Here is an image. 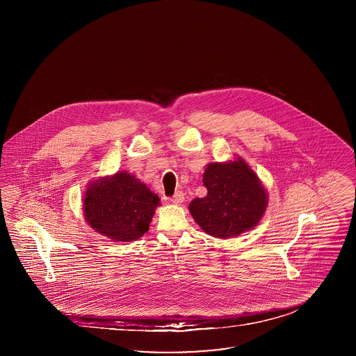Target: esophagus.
<instances>
[{
  "mask_svg": "<svg viewBox=\"0 0 356 356\" xmlns=\"http://www.w3.org/2000/svg\"><path fill=\"white\" fill-rule=\"evenodd\" d=\"M170 202L173 204H181L184 202V193L181 191H177L172 197H170Z\"/></svg>",
  "mask_w": 356,
  "mask_h": 356,
  "instance_id": "esophagus-1",
  "label": "esophagus"
}]
</instances>
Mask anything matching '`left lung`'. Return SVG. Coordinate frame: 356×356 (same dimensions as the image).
Returning <instances> with one entry per match:
<instances>
[{"label":"left lung","mask_w":356,"mask_h":356,"mask_svg":"<svg viewBox=\"0 0 356 356\" xmlns=\"http://www.w3.org/2000/svg\"><path fill=\"white\" fill-rule=\"evenodd\" d=\"M208 193L189 203V212L208 235L227 238L245 232L261 219L267 195L243 160L211 163L204 172Z\"/></svg>","instance_id":"1"}]
</instances>
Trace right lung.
<instances>
[{
  "label": "right lung",
  "instance_id": "obj_1",
  "mask_svg": "<svg viewBox=\"0 0 356 356\" xmlns=\"http://www.w3.org/2000/svg\"><path fill=\"white\" fill-rule=\"evenodd\" d=\"M159 196L134 175L119 172L93 181L86 189L85 219L99 234L118 241H131L149 229Z\"/></svg>",
  "mask_w": 356,
  "mask_h": 356
}]
</instances>
